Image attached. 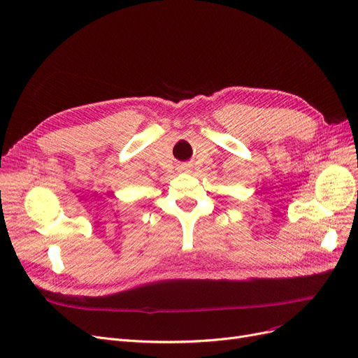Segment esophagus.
<instances>
[{"mask_svg":"<svg viewBox=\"0 0 358 358\" xmlns=\"http://www.w3.org/2000/svg\"><path fill=\"white\" fill-rule=\"evenodd\" d=\"M182 169H184V171H190V166H189V165H184Z\"/></svg>","mask_w":358,"mask_h":358,"instance_id":"1","label":"esophagus"}]
</instances>
